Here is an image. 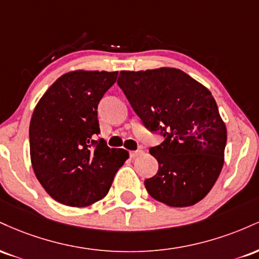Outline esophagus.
Wrapping results in <instances>:
<instances>
[{
  "label": "esophagus",
  "instance_id": "34e87169",
  "mask_svg": "<svg viewBox=\"0 0 259 259\" xmlns=\"http://www.w3.org/2000/svg\"><path fill=\"white\" fill-rule=\"evenodd\" d=\"M142 153V151L141 150H136V151H130V157H132V158H135V157H138V156H140V154Z\"/></svg>",
  "mask_w": 259,
  "mask_h": 259
}]
</instances>
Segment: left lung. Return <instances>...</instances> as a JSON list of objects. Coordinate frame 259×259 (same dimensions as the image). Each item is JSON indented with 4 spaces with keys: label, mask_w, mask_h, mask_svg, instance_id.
<instances>
[{
    "label": "left lung",
    "mask_w": 259,
    "mask_h": 259,
    "mask_svg": "<svg viewBox=\"0 0 259 259\" xmlns=\"http://www.w3.org/2000/svg\"><path fill=\"white\" fill-rule=\"evenodd\" d=\"M118 85L144 125L164 136L150 148L158 171L145 180L147 192L167 206H194L210 191L224 164L227 126L214 97L175 68L123 70Z\"/></svg>",
    "instance_id": "obj_1"
}]
</instances>
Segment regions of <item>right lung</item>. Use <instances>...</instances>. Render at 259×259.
<instances>
[{"label":"right lung","instance_id":"obj_1","mask_svg":"<svg viewBox=\"0 0 259 259\" xmlns=\"http://www.w3.org/2000/svg\"><path fill=\"white\" fill-rule=\"evenodd\" d=\"M118 72L74 70L50 86L35 107L29 127L30 158L37 180L53 200L86 207L102 200L129 158L109 148L100 134L97 106Z\"/></svg>","mask_w":259,"mask_h":259}]
</instances>
